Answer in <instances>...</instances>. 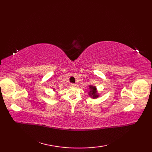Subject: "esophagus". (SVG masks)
Masks as SVG:
<instances>
[{
    "label": "esophagus",
    "mask_w": 152,
    "mask_h": 152,
    "mask_svg": "<svg viewBox=\"0 0 152 152\" xmlns=\"http://www.w3.org/2000/svg\"><path fill=\"white\" fill-rule=\"evenodd\" d=\"M70 86H71V87H75V86H76V84H74V83H71V84H70Z\"/></svg>",
    "instance_id": "esophagus-1"
}]
</instances>
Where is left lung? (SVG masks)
<instances>
[{
	"label": "left lung",
	"mask_w": 152,
	"mask_h": 152,
	"mask_svg": "<svg viewBox=\"0 0 152 152\" xmlns=\"http://www.w3.org/2000/svg\"><path fill=\"white\" fill-rule=\"evenodd\" d=\"M90 89H91V91H90V93H89V94L91 96H93V98H98V95L97 94V93H96V87H94V86H90Z\"/></svg>",
	"instance_id": "left-lung-1"
}]
</instances>
